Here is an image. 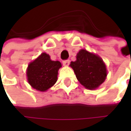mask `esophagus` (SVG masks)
<instances>
[{
	"label": "esophagus",
	"instance_id": "obj_1",
	"mask_svg": "<svg viewBox=\"0 0 131 131\" xmlns=\"http://www.w3.org/2000/svg\"><path fill=\"white\" fill-rule=\"evenodd\" d=\"M63 65L65 66V67H68L69 65V64H70V61L69 60H64L62 62Z\"/></svg>",
	"mask_w": 131,
	"mask_h": 131
}]
</instances>
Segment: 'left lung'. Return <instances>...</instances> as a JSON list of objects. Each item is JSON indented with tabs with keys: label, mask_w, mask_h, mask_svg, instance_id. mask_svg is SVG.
<instances>
[{
	"label": "left lung",
	"mask_w": 131,
	"mask_h": 131,
	"mask_svg": "<svg viewBox=\"0 0 131 131\" xmlns=\"http://www.w3.org/2000/svg\"><path fill=\"white\" fill-rule=\"evenodd\" d=\"M70 67L80 83L89 90L98 88L107 77L106 65L101 57L84 49L77 53V60L71 62Z\"/></svg>",
	"instance_id": "left-lung-1"
}]
</instances>
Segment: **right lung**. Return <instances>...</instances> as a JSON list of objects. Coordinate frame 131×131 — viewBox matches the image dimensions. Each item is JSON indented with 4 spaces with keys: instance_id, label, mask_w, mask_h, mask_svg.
<instances>
[{
    "instance_id": "add662e5",
    "label": "right lung",
    "mask_w": 131,
    "mask_h": 131,
    "mask_svg": "<svg viewBox=\"0 0 131 131\" xmlns=\"http://www.w3.org/2000/svg\"><path fill=\"white\" fill-rule=\"evenodd\" d=\"M61 67L62 64L59 61H52L49 54L43 52L28 66V82L37 91H46L56 83L58 70Z\"/></svg>"
}]
</instances>
